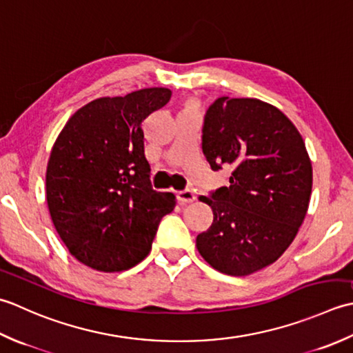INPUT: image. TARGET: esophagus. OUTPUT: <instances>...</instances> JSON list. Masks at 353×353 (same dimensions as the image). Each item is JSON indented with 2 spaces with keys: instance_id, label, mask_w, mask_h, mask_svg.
Instances as JSON below:
<instances>
[{
  "instance_id": "34e87169",
  "label": "esophagus",
  "mask_w": 353,
  "mask_h": 353,
  "mask_svg": "<svg viewBox=\"0 0 353 353\" xmlns=\"http://www.w3.org/2000/svg\"><path fill=\"white\" fill-rule=\"evenodd\" d=\"M176 198H178V201L181 204H190V203H193V201L196 199V195H195V192H193L192 189H185V190L178 192Z\"/></svg>"
}]
</instances>
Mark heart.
<instances>
[{"label": "heart", "mask_w": 353, "mask_h": 353, "mask_svg": "<svg viewBox=\"0 0 353 353\" xmlns=\"http://www.w3.org/2000/svg\"><path fill=\"white\" fill-rule=\"evenodd\" d=\"M190 110H198V102L195 99H187L184 102V111H190Z\"/></svg>", "instance_id": "obj_1"}]
</instances>
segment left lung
<instances>
[{"instance_id": "left-lung-1", "label": "left lung", "mask_w": 353, "mask_h": 353, "mask_svg": "<svg viewBox=\"0 0 353 353\" xmlns=\"http://www.w3.org/2000/svg\"><path fill=\"white\" fill-rule=\"evenodd\" d=\"M203 152L212 170L230 168V185L201 196L213 222L196 247L228 276H248L274 263L303 222L312 166L297 128L257 99L219 97L208 108Z\"/></svg>"}]
</instances>
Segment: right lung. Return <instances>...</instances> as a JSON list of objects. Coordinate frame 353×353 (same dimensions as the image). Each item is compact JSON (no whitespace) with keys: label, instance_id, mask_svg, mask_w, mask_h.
Masks as SVG:
<instances>
[{"label":"right lung","instance_id":"obj_1","mask_svg":"<svg viewBox=\"0 0 353 353\" xmlns=\"http://www.w3.org/2000/svg\"><path fill=\"white\" fill-rule=\"evenodd\" d=\"M168 88L102 97L63 126L47 166V204L68 251L97 271L132 268L149 253L175 196L150 183L143 123L166 105Z\"/></svg>","mask_w":353,"mask_h":353}]
</instances>
